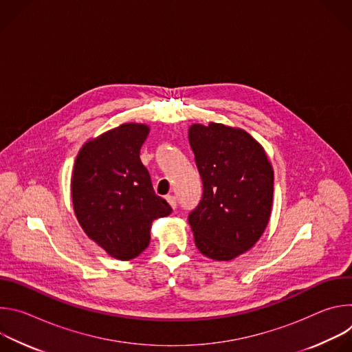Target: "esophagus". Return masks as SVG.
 Instances as JSON below:
<instances>
[{
  "label": "esophagus",
  "instance_id": "1",
  "mask_svg": "<svg viewBox=\"0 0 352 352\" xmlns=\"http://www.w3.org/2000/svg\"><path fill=\"white\" fill-rule=\"evenodd\" d=\"M167 202L173 209H177V197L174 195H167Z\"/></svg>",
  "mask_w": 352,
  "mask_h": 352
}]
</instances>
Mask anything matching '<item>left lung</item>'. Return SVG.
I'll return each mask as SVG.
<instances>
[{
	"label": "left lung",
	"mask_w": 352,
	"mask_h": 352,
	"mask_svg": "<svg viewBox=\"0 0 352 352\" xmlns=\"http://www.w3.org/2000/svg\"><path fill=\"white\" fill-rule=\"evenodd\" d=\"M204 193L189 213L200 254L231 261L262 236L272 212L273 168L263 147L242 129L210 122L188 132Z\"/></svg>",
	"instance_id": "obj_1"
}]
</instances>
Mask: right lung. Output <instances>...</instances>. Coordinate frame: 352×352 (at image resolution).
<instances>
[{
    "instance_id": "obj_1",
    "label": "right lung",
    "mask_w": 352,
    "mask_h": 352,
    "mask_svg": "<svg viewBox=\"0 0 352 352\" xmlns=\"http://www.w3.org/2000/svg\"><path fill=\"white\" fill-rule=\"evenodd\" d=\"M148 126L122 124L80 148L72 173L76 219L97 245L120 261L139 256L148 246L150 227L173 209L156 195L140 147Z\"/></svg>"
}]
</instances>
